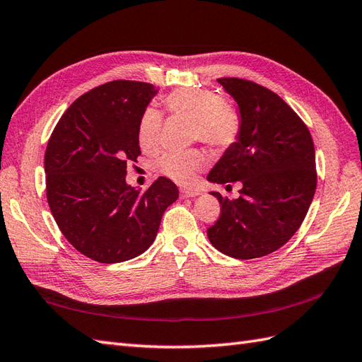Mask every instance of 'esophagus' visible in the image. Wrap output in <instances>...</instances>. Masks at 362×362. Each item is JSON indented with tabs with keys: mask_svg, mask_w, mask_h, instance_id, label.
Masks as SVG:
<instances>
[{
	"mask_svg": "<svg viewBox=\"0 0 362 362\" xmlns=\"http://www.w3.org/2000/svg\"><path fill=\"white\" fill-rule=\"evenodd\" d=\"M180 196H182L183 199L196 197V196H199V192H197V191H191V189H182V191H180Z\"/></svg>",
	"mask_w": 362,
	"mask_h": 362,
	"instance_id": "obj_1",
	"label": "esophagus"
}]
</instances>
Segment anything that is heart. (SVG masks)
Here are the masks:
<instances>
[{"label": "heart", "mask_w": 362, "mask_h": 362, "mask_svg": "<svg viewBox=\"0 0 362 362\" xmlns=\"http://www.w3.org/2000/svg\"><path fill=\"white\" fill-rule=\"evenodd\" d=\"M165 109L174 117L194 123V139L213 148H228L238 139L239 119L230 106L214 92L206 89H179L165 98ZM162 132V115L146 109L139 126L140 146L146 151L157 148ZM206 157L200 151L166 154L157 162V170L180 185L194 182L205 166Z\"/></svg>", "instance_id": "1"}]
</instances>
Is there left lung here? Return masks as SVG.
Here are the masks:
<instances>
[{
  "label": "left lung",
  "instance_id": "8db88e82",
  "mask_svg": "<svg viewBox=\"0 0 362 362\" xmlns=\"http://www.w3.org/2000/svg\"><path fill=\"white\" fill-rule=\"evenodd\" d=\"M238 103L236 141L208 174L214 183L240 182V197L225 199L221 217L206 230L213 247L236 259L262 257L298 231L316 189L315 146L298 114L257 83L219 78Z\"/></svg>",
  "mask_w": 362,
  "mask_h": 362
}]
</instances>
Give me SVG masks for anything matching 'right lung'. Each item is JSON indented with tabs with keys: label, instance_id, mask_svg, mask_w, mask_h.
<instances>
[{
	"label": "right lung",
	"instance_id": "obj_1",
	"mask_svg": "<svg viewBox=\"0 0 362 362\" xmlns=\"http://www.w3.org/2000/svg\"><path fill=\"white\" fill-rule=\"evenodd\" d=\"M156 94L149 83H105L67 107L47 141L50 211L67 242L100 264L145 253L165 209L179 197L175 183L166 177L145 192L126 183V165L140 156L141 115Z\"/></svg>",
	"mask_w": 362,
	"mask_h": 362
}]
</instances>
